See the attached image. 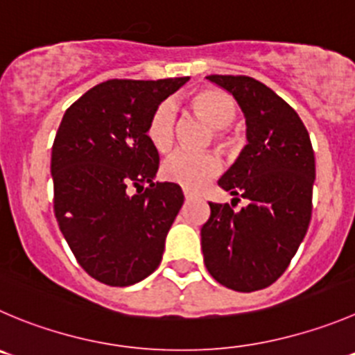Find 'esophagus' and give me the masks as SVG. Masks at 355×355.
I'll return each mask as SVG.
<instances>
[{
    "mask_svg": "<svg viewBox=\"0 0 355 355\" xmlns=\"http://www.w3.org/2000/svg\"><path fill=\"white\" fill-rule=\"evenodd\" d=\"M183 193H184V198H187V200H191V198H195V193H193V191H190V190H183Z\"/></svg>",
    "mask_w": 355,
    "mask_h": 355,
    "instance_id": "obj_1",
    "label": "esophagus"
}]
</instances>
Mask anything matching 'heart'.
Segmentation results:
<instances>
[{
	"label": "heart",
	"instance_id": "1",
	"mask_svg": "<svg viewBox=\"0 0 355 355\" xmlns=\"http://www.w3.org/2000/svg\"><path fill=\"white\" fill-rule=\"evenodd\" d=\"M190 106L198 116L204 118L212 129H216V139L219 146L226 148L228 141L221 129L228 127L237 114L234 99L218 89H205L195 94L190 99ZM175 113L171 103H162L151 113L146 127V137L158 153H167L174 143ZM219 172V158L211 151L190 153V151H174L162 164V175L171 183L181 184L188 190H198Z\"/></svg>",
	"mask_w": 355,
	"mask_h": 355
}]
</instances>
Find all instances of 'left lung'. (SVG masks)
Here are the masks:
<instances>
[{"mask_svg":"<svg viewBox=\"0 0 355 355\" xmlns=\"http://www.w3.org/2000/svg\"><path fill=\"white\" fill-rule=\"evenodd\" d=\"M209 82L237 101L248 144L219 187L245 198L234 211L212 204L202 226V252L219 284L242 293L268 288L286 272L312 216L315 158L298 113L272 89L249 76L211 74Z\"/></svg>","mask_w":355,"mask_h":355,"instance_id":"8db88e82","label":"left lung"}]
</instances>
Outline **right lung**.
Segmentation results:
<instances>
[{
  "label": "right lung",
  "instance_id": "obj_1",
  "mask_svg": "<svg viewBox=\"0 0 355 355\" xmlns=\"http://www.w3.org/2000/svg\"><path fill=\"white\" fill-rule=\"evenodd\" d=\"M188 80H107L64 113L50 164L53 211L82 268L103 284L132 286L160 265L184 195L175 183H153L158 151L146 127Z\"/></svg>",
  "mask_w": 355,
  "mask_h": 355
}]
</instances>
